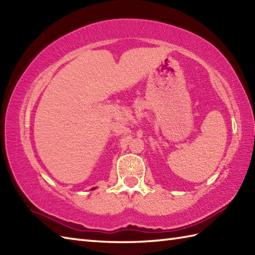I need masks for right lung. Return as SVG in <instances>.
Segmentation results:
<instances>
[{"mask_svg": "<svg viewBox=\"0 0 255 255\" xmlns=\"http://www.w3.org/2000/svg\"><path fill=\"white\" fill-rule=\"evenodd\" d=\"M92 189H94V188H92Z\"/></svg>", "mask_w": 255, "mask_h": 255, "instance_id": "1", "label": "right lung"}]
</instances>
